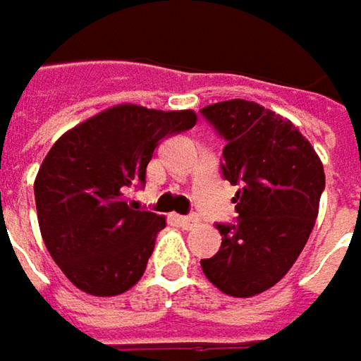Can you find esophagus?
<instances>
[{
	"label": "esophagus",
	"mask_w": 361,
	"mask_h": 361,
	"mask_svg": "<svg viewBox=\"0 0 361 361\" xmlns=\"http://www.w3.org/2000/svg\"><path fill=\"white\" fill-rule=\"evenodd\" d=\"M176 222H178L183 228H193L195 224H200V218H197V216H178Z\"/></svg>",
	"instance_id": "esophagus-1"
}]
</instances>
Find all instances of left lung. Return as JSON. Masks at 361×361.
Segmentation results:
<instances>
[{"mask_svg":"<svg viewBox=\"0 0 361 361\" xmlns=\"http://www.w3.org/2000/svg\"><path fill=\"white\" fill-rule=\"evenodd\" d=\"M224 137L222 174L239 185L237 224H218L220 251L202 259L207 281L231 297L274 287L295 264L314 228L324 168L291 120L247 99L205 106Z\"/></svg>","mask_w":361,"mask_h":361,"instance_id":"1","label":"left lung"}]
</instances>
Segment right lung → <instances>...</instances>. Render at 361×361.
Instances as JSON below:
<instances>
[{
    "label": "right lung",
    "mask_w": 361,
    "mask_h": 361,
    "mask_svg": "<svg viewBox=\"0 0 361 361\" xmlns=\"http://www.w3.org/2000/svg\"><path fill=\"white\" fill-rule=\"evenodd\" d=\"M193 110L114 106L64 133L35 178L45 247L80 291L114 297L139 283L166 218L128 200L161 139L193 128Z\"/></svg>",
    "instance_id": "1"
}]
</instances>
